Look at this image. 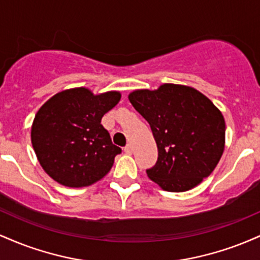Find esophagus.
<instances>
[{
  "instance_id": "esophagus-1",
  "label": "esophagus",
  "mask_w": 260,
  "mask_h": 260,
  "mask_svg": "<svg viewBox=\"0 0 260 260\" xmlns=\"http://www.w3.org/2000/svg\"><path fill=\"white\" fill-rule=\"evenodd\" d=\"M133 151V147L131 144H127L126 147H124V153L126 154H132Z\"/></svg>"
}]
</instances>
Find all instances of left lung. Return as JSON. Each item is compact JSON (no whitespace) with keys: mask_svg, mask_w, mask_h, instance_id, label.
<instances>
[{"mask_svg":"<svg viewBox=\"0 0 260 260\" xmlns=\"http://www.w3.org/2000/svg\"><path fill=\"white\" fill-rule=\"evenodd\" d=\"M148 123L157 145V161L148 177L164 190L184 192L208 177L225 149V120L201 91L178 84L128 95Z\"/></svg>","mask_w":260,"mask_h":260,"instance_id":"1","label":"left lung"}]
</instances>
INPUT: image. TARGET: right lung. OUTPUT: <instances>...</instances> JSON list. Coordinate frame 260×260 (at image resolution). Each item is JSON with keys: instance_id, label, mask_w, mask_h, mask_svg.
<instances>
[{"instance_id": "obj_1", "label": "right lung", "mask_w": 260, "mask_h": 260, "mask_svg": "<svg viewBox=\"0 0 260 260\" xmlns=\"http://www.w3.org/2000/svg\"><path fill=\"white\" fill-rule=\"evenodd\" d=\"M120 99L118 91L94 95L86 88H73L57 92L40 107L31 126V144L52 180L86 187L111 170L122 150L112 144L101 118Z\"/></svg>"}]
</instances>
